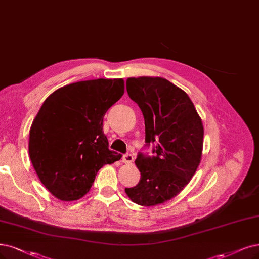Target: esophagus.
<instances>
[{
	"instance_id": "1",
	"label": "esophagus",
	"mask_w": 259,
	"mask_h": 259,
	"mask_svg": "<svg viewBox=\"0 0 259 259\" xmlns=\"http://www.w3.org/2000/svg\"><path fill=\"white\" fill-rule=\"evenodd\" d=\"M133 159H135V158H133V156L131 154H126L122 157V162H123V163L129 164V163H132Z\"/></svg>"
}]
</instances>
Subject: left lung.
Returning <instances> with one entry per match:
<instances>
[{"label": "left lung", "mask_w": 259, "mask_h": 259, "mask_svg": "<svg viewBox=\"0 0 259 259\" xmlns=\"http://www.w3.org/2000/svg\"><path fill=\"white\" fill-rule=\"evenodd\" d=\"M129 97L138 103L145 120V147L136 164L139 184L126 188L132 202L156 206L176 196L192 178L203 151L204 127L189 96L163 78H129Z\"/></svg>", "instance_id": "left-lung-1"}]
</instances>
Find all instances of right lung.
<instances>
[{
  "mask_svg": "<svg viewBox=\"0 0 259 259\" xmlns=\"http://www.w3.org/2000/svg\"><path fill=\"white\" fill-rule=\"evenodd\" d=\"M122 79L66 85L48 97L30 130L28 152L41 184L61 200L89 192L97 171L121 158L109 149L104 114L123 95Z\"/></svg>",
  "mask_w": 259,
  "mask_h": 259,
  "instance_id": "1",
  "label": "right lung"
}]
</instances>
